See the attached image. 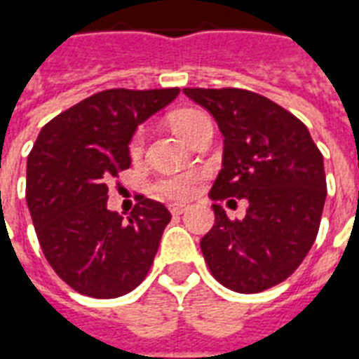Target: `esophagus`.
Listing matches in <instances>:
<instances>
[{
  "instance_id": "34e87169",
  "label": "esophagus",
  "mask_w": 359,
  "mask_h": 359,
  "mask_svg": "<svg viewBox=\"0 0 359 359\" xmlns=\"http://www.w3.org/2000/svg\"><path fill=\"white\" fill-rule=\"evenodd\" d=\"M189 208L185 204H172L170 205V213L172 215H182V213H185Z\"/></svg>"
}]
</instances>
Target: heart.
Returning <instances> with one entry per match:
<instances>
[{"instance_id":"1","label":"heart","mask_w":359,"mask_h":359,"mask_svg":"<svg viewBox=\"0 0 359 359\" xmlns=\"http://www.w3.org/2000/svg\"><path fill=\"white\" fill-rule=\"evenodd\" d=\"M210 119L202 110L196 108H183L172 116V125L185 140H191V136L202 121ZM144 149V129H136L135 135L129 140V155L133 159H138ZM202 180L200 172H182V174H170L163 176L155 182V191L168 200H187L196 193V185Z\"/></svg>"}]
</instances>
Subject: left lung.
<instances>
[{"instance_id":"1","label":"left lung","mask_w":359,"mask_h":359,"mask_svg":"<svg viewBox=\"0 0 359 359\" xmlns=\"http://www.w3.org/2000/svg\"><path fill=\"white\" fill-rule=\"evenodd\" d=\"M224 136L211 200L245 198L243 219L213 204L215 224L200 241L211 275L241 294L262 292L298 269L313 247L326 202L320 149L294 114L240 88H185ZM236 202V200H230Z\"/></svg>"}]
</instances>
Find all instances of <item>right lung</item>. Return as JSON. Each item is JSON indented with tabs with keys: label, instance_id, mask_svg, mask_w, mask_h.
Returning a JSON list of instances; mask_svg holds the SVG:
<instances>
[{
	"label": "right lung",
	"instance_id": "1",
	"mask_svg": "<svg viewBox=\"0 0 359 359\" xmlns=\"http://www.w3.org/2000/svg\"><path fill=\"white\" fill-rule=\"evenodd\" d=\"M180 88L99 91L50 119L27 157L26 200L44 257L76 292L129 294L146 279L170 223L161 202L138 194L129 219L107 208L108 185L130 166V136Z\"/></svg>",
	"mask_w": 359,
	"mask_h": 359
}]
</instances>
